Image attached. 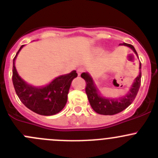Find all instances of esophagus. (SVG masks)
I'll list each match as a JSON object with an SVG mask.
<instances>
[{
  "label": "esophagus",
  "instance_id": "34e87169",
  "mask_svg": "<svg viewBox=\"0 0 158 158\" xmlns=\"http://www.w3.org/2000/svg\"><path fill=\"white\" fill-rule=\"evenodd\" d=\"M83 72H84L83 68H79V69H77V73H78V75H79V76H80L81 73H83Z\"/></svg>",
  "mask_w": 158,
  "mask_h": 158
}]
</instances>
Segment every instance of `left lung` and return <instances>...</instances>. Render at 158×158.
<instances>
[{"label": "left lung", "instance_id": "left-lung-1", "mask_svg": "<svg viewBox=\"0 0 158 158\" xmlns=\"http://www.w3.org/2000/svg\"><path fill=\"white\" fill-rule=\"evenodd\" d=\"M122 45L127 46L133 49L138 56L135 47L128 44L123 43ZM140 69H141V64L140 63ZM81 77L85 81V92L87 97L92 109L98 114H104V115H113L121 112L126 108H128L135 100L140 85L141 80V72L139 73V76L135 79V82L132 85L131 88L129 90L128 93L126 95L118 99H111V98H105L100 96L98 92V89L95 86L92 77L87 73H83L81 74Z\"/></svg>", "mask_w": 158, "mask_h": 158}]
</instances>
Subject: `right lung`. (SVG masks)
<instances>
[{"mask_svg": "<svg viewBox=\"0 0 158 158\" xmlns=\"http://www.w3.org/2000/svg\"><path fill=\"white\" fill-rule=\"evenodd\" d=\"M23 45L17 51L13 60L12 81L14 89L21 102L27 108L41 115H53L65 107L70 85L78 74L76 70L56 78L48 85L36 88L27 84L19 76L15 68V59Z\"/></svg>", "mask_w": 158, "mask_h": 158, "instance_id": "1", "label": "right lung"}]
</instances>
